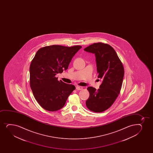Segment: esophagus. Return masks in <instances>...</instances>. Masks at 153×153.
<instances>
[{
  "label": "esophagus",
  "mask_w": 153,
  "mask_h": 153,
  "mask_svg": "<svg viewBox=\"0 0 153 153\" xmlns=\"http://www.w3.org/2000/svg\"><path fill=\"white\" fill-rule=\"evenodd\" d=\"M82 89H83V88L81 86H76V89L77 90H82Z\"/></svg>",
  "instance_id": "esophagus-1"
}]
</instances>
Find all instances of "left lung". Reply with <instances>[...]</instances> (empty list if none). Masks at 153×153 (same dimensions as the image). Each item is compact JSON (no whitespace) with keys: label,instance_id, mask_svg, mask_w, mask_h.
Returning a JSON list of instances; mask_svg holds the SVG:
<instances>
[{"label":"left lung","instance_id":"8db88e82","mask_svg":"<svg viewBox=\"0 0 153 153\" xmlns=\"http://www.w3.org/2000/svg\"><path fill=\"white\" fill-rule=\"evenodd\" d=\"M84 50L95 54L97 77L102 81L97 90L92 87L87 88L90 95L86 106L90 111L102 112L111 107L120 94L124 76L123 65L108 44L94 43Z\"/></svg>","mask_w":153,"mask_h":153}]
</instances>
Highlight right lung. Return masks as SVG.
Instances as JSON below:
<instances>
[{"label":"right lung","mask_w":153,"mask_h":153,"mask_svg":"<svg viewBox=\"0 0 153 153\" xmlns=\"http://www.w3.org/2000/svg\"><path fill=\"white\" fill-rule=\"evenodd\" d=\"M81 48L53 45L41 48L36 53L30 65V86L36 100L46 110L62 109L75 89L74 85L58 81L55 76L67 70Z\"/></svg>","instance_id":"add662e5"}]
</instances>
